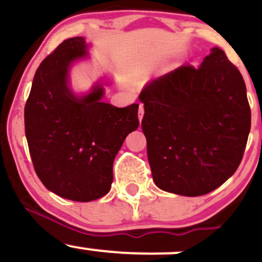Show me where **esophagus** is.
Here are the masks:
<instances>
[{"label": "esophagus", "instance_id": "34e87169", "mask_svg": "<svg viewBox=\"0 0 262 262\" xmlns=\"http://www.w3.org/2000/svg\"><path fill=\"white\" fill-rule=\"evenodd\" d=\"M143 115H144V106H143V104H139L138 118H139V120H141V121H142V119H143Z\"/></svg>", "mask_w": 262, "mask_h": 262}]
</instances>
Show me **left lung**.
Segmentation results:
<instances>
[{
	"label": "left lung",
	"instance_id": "8db88e82",
	"mask_svg": "<svg viewBox=\"0 0 262 262\" xmlns=\"http://www.w3.org/2000/svg\"><path fill=\"white\" fill-rule=\"evenodd\" d=\"M142 129L160 189L200 196L221 186L241 163L251 109L238 68L213 48L202 66L185 64L146 84Z\"/></svg>",
	"mask_w": 262,
	"mask_h": 262
}]
</instances>
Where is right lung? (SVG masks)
<instances>
[{
	"label": "right lung",
	"instance_id": "obj_1",
	"mask_svg": "<svg viewBox=\"0 0 262 262\" xmlns=\"http://www.w3.org/2000/svg\"><path fill=\"white\" fill-rule=\"evenodd\" d=\"M83 55L81 36L60 43L36 70L24 110L36 175L50 191L75 202L109 192L116 153L139 125V105L102 102V87H94L82 99L73 96L67 87L68 67Z\"/></svg>",
	"mask_w": 262,
	"mask_h": 262
}]
</instances>
